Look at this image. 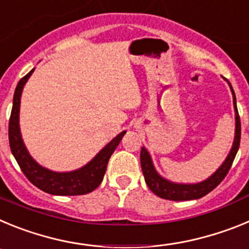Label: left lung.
Instances as JSON below:
<instances>
[{
	"instance_id": "8db88e82",
	"label": "left lung",
	"mask_w": 249,
	"mask_h": 249,
	"mask_svg": "<svg viewBox=\"0 0 249 249\" xmlns=\"http://www.w3.org/2000/svg\"><path fill=\"white\" fill-rule=\"evenodd\" d=\"M228 85H230L231 91H232L233 105H234V112H236V135H234L233 146L226 160L210 178H207L206 181L193 184L173 183V182L168 181V179L158 175L148 151L144 147L141 148V167H142V172L144 176V181H146L149 190L155 195H157L158 197L169 199V201H190V199L202 198L206 195H208L211 191L214 190L215 187L218 186L223 181L224 177L227 176L237 152H238L239 142H241V120H239L238 109H237L236 94H234V91H233L230 82H228Z\"/></svg>"
}]
</instances>
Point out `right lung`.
Returning a JSON list of instances; mask_svg holds the SVG:
<instances>
[{
  "instance_id": "obj_1",
  "label": "right lung",
  "mask_w": 249,
  "mask_h": 249,
  "mask_svg": "<svg viewBox=\"0 0 249 249\" xmlns=\"http://www.w3.org/2000/svg\"><path fill=\"white\" fill-rule=\"evenodd\" d=\"M35 71L31 70L25 77H22L15 89L13 94V106L11 111L10 123H8V140H10L11 152L16 158L19 168L23 175L28 178V181L39 188L41 191L54 196H80L94 191L101 184L103 176L107 169L109 157L117 148L121 140L126 131L121 132L117 137L103 147L97 156L83 166L71 172H53L45 167L39 166L34 158L31 157L25 143L22 141L19 132V103L23 86Z\"/></svg>"
}]
</instances>
